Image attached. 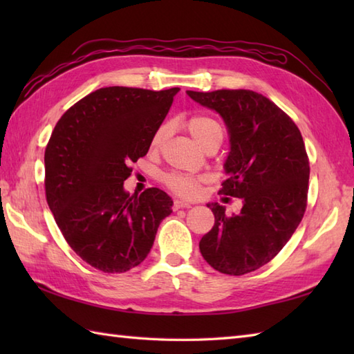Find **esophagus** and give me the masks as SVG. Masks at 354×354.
I'll list each match as a JSON object with an SVG mask.
<instances>
[{
	"label": "esophagus",
	"instance_id": "esophagus-1",
	"mask_svg": "<svg viewBox=\"0 0 354 354\" xmlns=\"http://www.w3.org/2000/svg\"><path fill=\"white\" fill-rule=\"evenodd\" d=\"M181 208H192V204L184 201H175L173 202V209H181Z\"/></svg>",
	"mask_w": 354,
	"mask_h": 354
}]
</instances>
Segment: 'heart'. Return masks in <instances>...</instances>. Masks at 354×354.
I'll return each instance as SVG.
<instances>
[{"label": "heart", "mask_w": 354, "mask_h": 354, "mask_svg": "<svg viewBox=\"0 0 354 354\" xmlns=\"http://www.w3.org/2000/svg\"><path fill=\"white\" fill-rule=\"evenodd\" d=\"M187 131L190 132L192 137L196 140L199 145L208 150L209 147H214L219 145L223 140V126L217 118L207 115V114H194L187 118L185 122ZM169 126L161 124L153 132L152 140H150V149L158 150L162 145L165 138H167ZM207 181V176H193L187 175V173L171 171L164 176V183L169 189L183 198H194L198 196L201 190V184Z\"/></svg>", "instance_id": "b5f03b06"}]
</instances>
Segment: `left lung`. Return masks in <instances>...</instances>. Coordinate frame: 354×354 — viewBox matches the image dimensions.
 I'll return each instance as SVG.
<instances>
[{
	"mask_svg": "<svg viewBox=\"0 0 354 354\" xmlns=\"http://www.w3.org/2000/svg\"><path fill=\"white\" fill-rule=\"evenodd\" d=\"M187 94L227 123L231 150L219 193L243 199L232 216L208 204L214 225L201 239V254L222 274L252 272L283 250L304 216L310 165L301 132L274 102L250 89Z\"/></svg>",
	"mask_w": 354,
	"mask_h": 354,
	"instance_id": "left-lung-1",
	"label": "left lung"
}]
</instances>
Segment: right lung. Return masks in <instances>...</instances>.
Segmentation results:
<instances>
[{
  "instance_id": "add662e5",
  "label": "right lung",
  "mask_w": 354,
  "mask_h": 354,
  "mask_svg": "<svg viewBox=\"0 0 354 354\" xmlns=\"http://www.w3.org/2000/svg\"><path fill=\"white\" fill-rule=\"evenodd\" d=\"M179 88L108 86L59 118L45 147V198L66 243L104 274L126 272L147 257L167 193L150 187L129 196L123 183L149 152Z\"/></svg>"
}]
</instances>
